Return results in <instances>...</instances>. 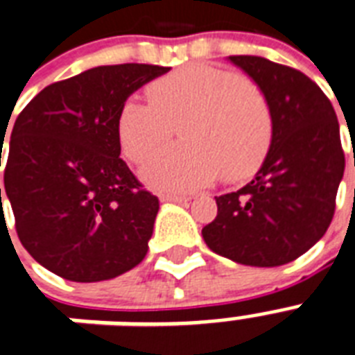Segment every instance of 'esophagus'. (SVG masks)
Segmentation results:
<instances>
[{
    "instance_id": "1",
    "label": "esophagus",
    "mask_w": 355,
    "mask_h": 355,
    "mask_svg": "<svg viewBox=\"0 0 355 355\" xmlns=\"http://www.w3.org/2000/svg\"><path fill=\"white\" fill-rule=\"evenodd\" d=\"M161 202H170V203H187L189 198L187 196H178V194H163Z\"/></svg>"
}]
</instances>
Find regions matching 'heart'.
<instances>
[{
  "instance_id": "heart-1",
  "label": "heart",
  "mask_w": 355,
  "mask_h": 355,
  "mask_svg": "<svg viewBox=\"0 0 355 355\" xmlns=\"http://www.w3.org/2000/svg\"><path fill=\"white\" fill-rule=\"evenodd\" d=\"M150 101L125 98L116 114L120 152L140 163L180 125L185 142L159 150L140 168L148 185L189 192L224 172L244 180L259 168L272 142L270 107L254 83L218 66L189 64L148 87Z\"/></svg>"
}]
</instances>
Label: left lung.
Returning <instances> with one entry per match:
<instances>
[{"label": "left lung", "instance_id": "8db88e82", "mask_svg": "<svg viewBox=\"0 0 355 355\" xmlns=\"http://www.w3.org/2000/svg\"><path fill=\"white\" fill-rule=\"evenodd\" d=\"M270 107L272 142L248 185L216 198L202 230L215 254L248 266H279L306 254L328 230L345 174L337 114L320 87L265 57L233 55Z\"/></svg>", "mask_w": 355, "mask_h": 355}]
</instances>
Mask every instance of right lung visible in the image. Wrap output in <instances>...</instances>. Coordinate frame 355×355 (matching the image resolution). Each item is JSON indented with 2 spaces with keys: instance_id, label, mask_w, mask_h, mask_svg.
Segmentation results:
<instances>
[{
  "instance_id": "add662e5",
  "label": "right lung",
  "mask_w": 355,
  "mask_h": 355,
  "mask_svg": "<svg viewBox=\"0 0 355 355\" xmlns=\"http://www.w3.org/2000/svg\"><path fill=\"white\" fill-rule=\"evenodd\" d=\"M168 70L90 68L40 90L16 118L5 192L20 243L49 272L103 282L144 259L159 200L120 159L116 114L125 98Z\"/></svg>"
}]
</instances>
